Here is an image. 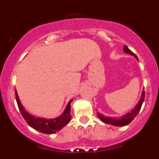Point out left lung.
Masks as SVG:
<instances>
[{
	"label": "left lung",
	"instance_id": "8db88e82",
	"mask_svg": "<svg viewBox=\"0 0 159 159\" xmlns=\"http://www.w3.org/2000/svg\"><path fill=\"white\" fill-rule=\"evenodd\" d=\"M123 51L126 53H129V54L132 55V56H134L136 59H138V57H136L134 53L130 51V49L127 48V46L124 45L123 47ZM144 98H145V92H143L142 93V97L141 99H139L138 104L134 107V110L132 111L130 113L127 114L125 116H122L120 118H112V117H107V116H104L102 114L98 113V116H99V119L102 120V122H104L105 123H108V124H111L114 125V126H117V127H122V126H126V125L129 124L130 122L133 120V119L135 118V116H137L139 111L141 109V107L143 105V102L144 101Z\"/></svg>",
	"mask_w": 159,
	"mask_h": 159
}]
</instances>
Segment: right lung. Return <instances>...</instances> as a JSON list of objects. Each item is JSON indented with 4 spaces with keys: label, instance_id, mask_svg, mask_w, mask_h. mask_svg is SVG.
I'll list each match as a JSON object with an SVG mask.
<instances>
[{
    "label": "right lung",
    "instance_id": "obj_1",
    "mask_svg": "<svg viewBox=\"0 0 159 159\" xmlns=\"http://www.w3.org/2000/svg\"><path fill=\"white\" fill-rule=\"evenodd\" d=\"M15 93H16V99L18 107H19V110L20 113H21L23 118L25 119V121L27 122V123L31 127L38 130V131L43 133V134H54L56 132L61 130L64 126H66L67 123L71 121V116L70 115V112H71V106H70V104H71L72 100H70L69 102L67 103L64 113L61 116L56 118V119H43V118H36L35 116H31L30 114L28 113L24 109L23 106H22L20 102L19 97H18L16 91Z\"/></svg>",
    "mask_w": 159,
    "mask_h": 159
}]
</instances>
